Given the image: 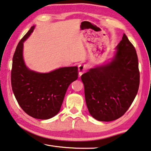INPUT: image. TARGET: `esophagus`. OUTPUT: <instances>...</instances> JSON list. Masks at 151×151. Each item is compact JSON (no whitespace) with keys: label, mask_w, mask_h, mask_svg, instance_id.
I'll list each match as a JSON object with an SVG mask.
<instances>
[{"label":"esophagus","mask_w":151,"mask_h":151,"mask_svg":"<svg viewBox=\"0 0 151 151\" xmlns=\"http://www.w3.org/2000/svg\"><path fill=\"white\" fill-rule=\"evenodd\" d=\"M87 70V66L85 65H83V64H80V65L78 66V72H79V76H81L83 73H85L86 70Z\"/></svg>","instance_id":"34e87169"}]
</instances>
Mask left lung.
<instances>
[{
    "label": "left lung",
    "mask_w": 151,
    "mask_h": 151,
    "mask_svg": "<svg viewBox=\"0 0 151 151\" xmlns=\"http://www.w3.org/2000/svg\"><path fill=\"white\" fill-rule=\"evenodd\" d=\"M115 49L109 63L81 76L88 110L99 121H112L122 116L139 89L137 55L125 34Z\"/></svg>",
    "instance_id": "obj_1"
}]
</instances>
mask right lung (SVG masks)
Listing matches in <instances>:
<instances>
[{
    "mask_svg": "<svg viewBox=\"0 0 151 151\" xmlns=\"http://www.w3.org/2000/svg\"><path fill=\"white\" fill-rule=\"evenodd\" d=\"M32 26L18 44L13 57L11 82L18 104L27 114L49 119L59 112L69 85L78 78L77 66L63 67L48 73L30 70L23 59V43L33 32Z\"/></svg>",
    "mask_w": 151,
    "mask_h": 151,
    "instance_id": "obj_1",
    "label": "right lung"
}]
</instances>
